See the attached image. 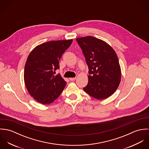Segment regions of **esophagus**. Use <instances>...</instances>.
Instances as JSON below:
<instances>
[{"instance_id":"1","label":"esophagus","mask_w":149,"mask_h":149,"mask_svg":"<svg viewBox=\"0 0 149 149\" xmlns=\"http://www.w3.org/2000/svg\"><path fill=\"white\" fill-rule=\"evenodd\" d=\"M75 80H76V77H70V78H69L70 81H74Z\"/></svg>"}]
</instances>
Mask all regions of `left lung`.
Masks as SVG:
<instances>
[{
    "label": "left lung",
    "mask_w": 149,
    "mask_h": 149,
    "mask_svg": "<svg viewBox=\"0 0 149 149\" xmlns=\"http://www.w3.org/2000/svg\"><path fill=\"white\" fill-rule=\"evenodd\" d=\"M82 49L89 75L84 91L98 100L105 99L117 89L121 80V69L118 56L105 41L87 36L76 38Z\"/></svg>",
    "instance_id": "obj_1"
}]
</instances>
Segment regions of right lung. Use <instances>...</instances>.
<instances>
[{"mask_svg":"<svg viewBox=\"0 0 149 149\" xmlns=\"http://www.w3.org/2000/svg\"><path fill=\"white\" fill-rule=\"evenodd\" d=\"M73 40L49 41L37 46L29 54L24 66V80L30 95L39 103L49 104L56 100L66 82L60 74L59 60Z\"/></svg>","mask_w":149,"mask_h":149,"instance_id":"1","label":"right lung"}]
</instances>
